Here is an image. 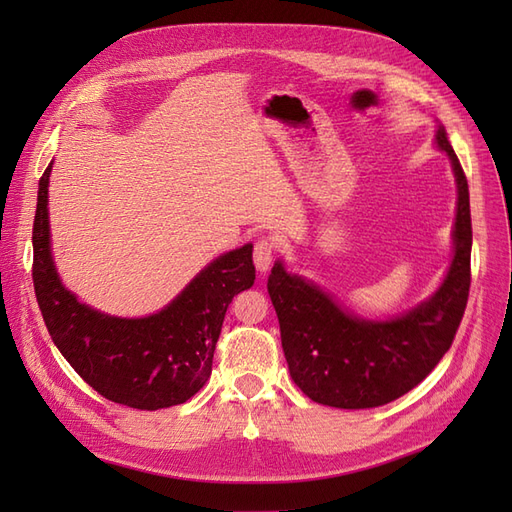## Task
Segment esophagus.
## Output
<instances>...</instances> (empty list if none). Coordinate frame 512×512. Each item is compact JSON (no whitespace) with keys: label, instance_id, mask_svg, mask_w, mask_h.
I'll return each mask as SVG.
<instances>
[{"label":"esophagus","instance_id":"34e87169","mask_svg":"<svg viewBox=\"0 0 512 512\" xmlns=\"http://www.w3.org/2000/svg\"><path fill=\"white\" fill-rule=\"evenodd\" d=\"M275 241L269 237H262L254 245V265L260 273H267L271 269V262L275 256Z\"/></svg>","mask_w":512,"mask_h":512}]
</instances>
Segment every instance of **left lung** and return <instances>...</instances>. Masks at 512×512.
Returning <instances> with one entry per match:
<instances>
[{"label": "left lung", "instance_id": "obj_1", "mask_svg": "<svg viewBox=\"0 0 512 512\" xmlns=\"http://www.w3.org/2000/svg\"><path fill=\"white\" fill-rule=\"evenodd\" d=\"M436 147L451 160L457 213L451 265L429 299L395 318L369 320L312 280L288 273L282 260L271 269L267 288L290 376L316 404L344 410L389 404L423 382L453 344L470 292V192L442 123Z\"/></svg>", "mask_w": 512, "mask_h": 512}]
</instances>
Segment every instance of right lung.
I'll return each mask as SVG.
<instances>
[{
  "label": "right lung",
  "instance_id": "obj_1",
  "mask_svg": "<svg viewBox=\"0 0 512 512\" xmlns=\"http://www.w3.org/2000/svg\"><path fill=\"white\" fill-rule=\"evenodd\" d=\"M38 183L34 220V288L46 329L64 359L91 389L115 404L160 410L203 389L226 309L252 288V243L230 250L200 271L160 312L121 318L81 303L59 280L51 250L49 177Z\"/></svg>",
  "mask_w": 512,
  "mask_h": 512
}]
</instances>
